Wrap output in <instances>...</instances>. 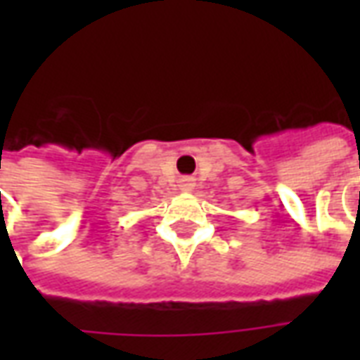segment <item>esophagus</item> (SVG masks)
Wrapping results in <instances>:
<instances>
[{
    "instance_id": "obj_1",
    "label": "esophagus",
    "mask_w": 360,
    "mask_h": 360,
    "mask_svg": "<svg viewBox=\"0 0 360 360\" xmlns=\"http://www.w3.org/2000/svg\"><path fill=\"white\" fill-rule=\"evenodd\" d=\"M179 183H181V188H183V191H191V188H193V185H195V183H193V179H188V177L181 179Z\"/></svg>"
}]
</instances>
